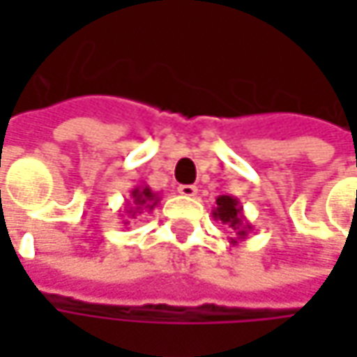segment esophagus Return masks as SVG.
I'll list each match as a JSON object with an SVG mask.
<instances>
[{
  "instance_id": "obj_1",
  "label": "esophagus",
  "mask_w": 357,
  "mask_h": 357,
  "mask_svg": "<svg viewBox=\"0 0 357 357\" xmlns=\"http://www.w3.org/2000/svg\"><path fill=\"white\" fill-rule=\"evenodd\" d=\"M178 192L186 197V199H190V197H197V192H199V188L195 185H181L178 186Z\"/></svg>"
}]
</instances>
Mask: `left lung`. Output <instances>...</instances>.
<instances>
[{"instance_id":"obj_1","label":"left lung","mask_w":357,"mask_h":357,"mask_svg":"<svg viewBox=\"0 0 357 357\" xmlns=\"http://www.w3.org/2000/svg\"><path fill=\"white\" fill-rule=\"evenodd\" d=\"M214 220H220L222 225H227L234 236L230 240V244H238L244 238H248V232H252V225L246 220L244 211H242V202L236 197L230 195H220L216 199V206L213 211Z\"/></svg>"}]
</instances>
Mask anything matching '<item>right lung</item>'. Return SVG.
I'll return each instance as SVG.
<instances>
[{
  "label": "right lung",
  "instance_id": "1",
  "mask_svg": "<svg viewBox=\"0 0 357 357\" xmlns=\"http://www.w3.org/2000/svg\"><path fill=\"white\" fill-rule=\"evenodd\" d=\"M158 192H155L151 186H135L132 190H130V199L127 200V204H125V220H123V225L127 227L129 225V218H135L137 214H141L143 211H153L155 206L158 204Z\"/></svg>",
  "mask_w": 357,
  "mask_h": 357
}]
</instances>
